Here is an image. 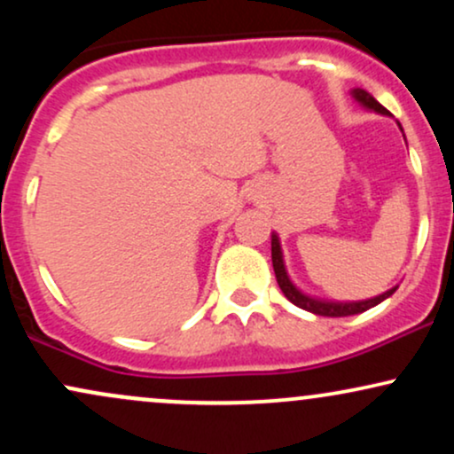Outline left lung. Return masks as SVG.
I'll list each match as a JSON object with an SVG mask.
<instances>
[{
	"mask_svg": "<svg viewBox=\"0 0 454 454\" xmlns=\"http://www.w3.org/2000/svg\"><path fill=\"white\" fill-rule=\"evenodd\" d=\"M350 93H352L354 100L361 104L363 108H367V111H373V113H378V114H387V117H390V113L387 111V108H384L382 104H380L376 98H373L369 91L352 90ZM401 132H403V129H401ZM270 258H273L275 278H278V284H279L281 293L286 294V299H288L290 303H294L296 307H301V309L311 311V314H316V316L341 317V316L363 314V311L372 309V307H376V305L382 303V301H387L388 296H393L395 290L399 288V286H393V288L387 290V293L373 296V299H364V301H328V299H317V296H311V294L303 293V290H301V288H296L294 281L290 279L288 269H286V262H284V252H281V243H279L278 232L270 234Z\"/></svg>",
	"mask_w": 454,
	"mask_h": 454,
	"instance_id": "1",
	"label": "left lung"
}]
</instances>
